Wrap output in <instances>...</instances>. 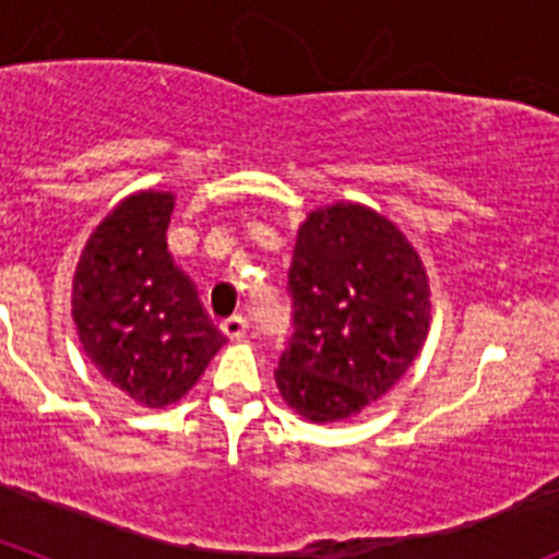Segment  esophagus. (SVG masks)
I'll use <instances>...</instances> for the list:
<instances>
[{
    "label": "esophagus",
    "mask_w": 559,
    "mask_h": 559,
    "mask_svg": "<svg viewBox=\"0 0 559 559\" xmlns=\"http://www.w3.org/2000/svg\"><path fill=\"white\" fill-rule=\"evenodd\" d=\"M246 328H249V324H246L243 316H229V319H224V322H221V333H224L229 341L243 338Z\"/></svg>",
    "instance_id": "obj_1"
}]
</instances>
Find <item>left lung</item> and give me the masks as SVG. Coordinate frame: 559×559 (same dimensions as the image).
<instances>
[{
  "mask_svg": "<svg viewBox=\"0 0 559 559\" xmlns=\"http://www.w3.org/2000/svg\"><path fill=\"white\" fill-rule=\"evenodd\" d=\"M294 333L276 389L299 417L338 423L389 392L431 328L426 265L386 215L319 206L296 231L288 271Z\"/></svg>",
  "mask_w": 559,
  "mask_h": 559,
  "instance_id": "8db88e82",
  "label": "left lung"
}]
</instances>
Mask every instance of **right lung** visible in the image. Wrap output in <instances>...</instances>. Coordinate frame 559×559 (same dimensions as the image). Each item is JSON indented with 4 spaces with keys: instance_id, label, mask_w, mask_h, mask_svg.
<instances>
[{
    "instance_id": "1",
    "label": "right lung",
    "mask_w": 559,
    "mask_h": 559,
    "mask_svg": "<svg viewBox=\"0 0 559 559\" xmlns=\"http://www.w3.org/2000/svg\"><path fill=\"white\" fill-rule=\"evenodd\" d=\"M173 206L165 190L122 199L88 235L72 276L83 353L145 408L179 403L226 341L167 251Z\"/></svg>"
}]
</instances>
